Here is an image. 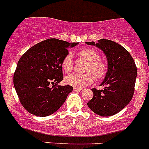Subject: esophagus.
Instances as JSON below:
<instances>
[{
  "label": "esophagus",
  "instance_id": "esophagus-1",
  "mask_svg": "<svg viewBox=\"0 0 149 149\" xmlns=\"http://www.w3.org/2000/svg\"><path fill=\"white\" fill-rule=\"evenodd\" d=\"M83 90V88H74V91H75L81 92Z\"/></svg>",
  "mask_w": 149,
  "mask_h": 149
}]
</instances>
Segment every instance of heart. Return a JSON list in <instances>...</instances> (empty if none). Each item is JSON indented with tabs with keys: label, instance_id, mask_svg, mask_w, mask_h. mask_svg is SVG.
<instances>
[{
	"label": "heart",
	"instance_id": "1",
	"mask_svg": "<svg viewBox=\"0 0 149 149\" xmlns=\"http://www.w3.org/2000/svg\"><path fill=\"white\" fill-rule=\"evenodd\" d=\"M78 56L85 59L88 63L85 74L74 73L65 78L68 85L77 88H82L90 85L94 81L95 77L99 80L103 79L107 73V64L104 61L100 59V53L96 49L90 47L80 49L77 52ZM61 68L66 73H69L73 69L72 55L67 54L61 61Z\"/></svg>",
	"mask_w": 149,
	"mask_h": 149
}]
</instances>
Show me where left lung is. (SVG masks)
I'll return each mask as SVG.
<instances>
[{
  "label": "left lung",
  "mask_w": 149,
  "mask_h": 149,
  "mask_svg": "<svg viewBox=\"0 0 149 149\" xmlns=\"http://www.w3.org/2000/svg\"><path fill=\"white\" fill-rule=\"evenodd\" d=\"M95 45L104 52L108 69L103 90L92 88L93 97L87 103L89 108L101 116H111L124 109L131 101L134 91L137 69L130 52L119 44L109 39H100Z\"/></svg>",
  "instance_id": "left-lung-1"
}]
</instances>
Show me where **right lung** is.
I'll list each match as a JSON object with an SVG mask.
<instances>
[{
    "mask_svg": "<svg viewBox=\"0 0 149 149\" xmlns=\"http://www.w3.org/2000/svg\"><path fill=\"white\" fill-rule=\"evenodd\" d=\"M69 43L49 39L36 44L21 56L14 74V86L24 108L36 116L57 111L72 91L71 86H58L63 79L61 61L69 53Z\"/></svg>",
    "mask_w": 149,
    "mask_h": 149,
    "instance_id": "obj_1",
    "label": "right lung"
}]
</instances>
